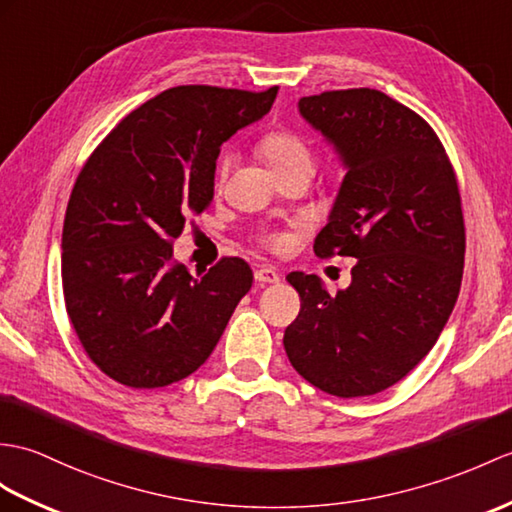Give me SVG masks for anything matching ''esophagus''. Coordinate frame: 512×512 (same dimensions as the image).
<instances>
[{
    "mask_svg": "<svg viewBox=\"0 0 512 512\" xmlns=\"http://www.w3.org/2000/svg\"><path fill=\"white\" fill-rule=\"evenodd\" d=\"M279 279H281V275L275 266H257L255 268V281H259V283H277Z\"/></svg>",
    "mask_w": 512,
    "mask_h": 512,
    "instance_id": "obj_1",
    "label": "esophagus"
}]
</instances>
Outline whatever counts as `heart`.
<instances>
[{
	"label": "heart",
	"mask_w": 512,
	"mask_h": 512,
	"mask_svg": "<svg viewBox=\"0 0 512 512\" xmlns=\"http://www.w3.org/2000/svg\"><path fill=\"white\" fill-rule=\"evenodd\" d=\"M259 152L270 165L272 174L290 170V168H312V152L305 141L292 133V130H272L259 141ZM227 170V163H222V174ZM272 244H277V237H270Z\"/></svg>",
	"instance_id": "obj_1"
}]
</instances>
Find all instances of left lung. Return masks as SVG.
Masks as SVG:
<instances>
[{"label": "left lung", "mask_w": 512, "mask_h": 512, "mask_svg": "<svg viewBox=\"0 0 512 512\" xmlns=\"http://www.w3.org/2000/svg\"><path fill=\"white\" fill-rule=\"evenodd\" d=\"M340 154L342 185L316 235L318 257H355L351 285L290 272L301 312L285 329L290 364L334 397L397 384L436 344L465 266V220L454 168L432 126L377 89L299 100Z\"/></svg>", "instance_id": "1"}]
</instances>
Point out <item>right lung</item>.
<instances>
[{"instance_id":"obj_1","label":"right lung","mask_w":512,"mask_h":512,"mask_svg":"<svg viewBox=\"0 0 512 512\" xmlns=\"http://www.w3.org/2000/svg\"><path fill=\"white\" fill-rule=\"evenodd\" d=\"M279 87L159 93L93 150L63 224V292L91 362L130 388L192 375L216 349L253 270L224 257L192 277L172 257L185 218L213 200L220 146L261 120Z\"/></svg>"}]
</instances>
